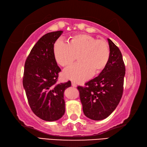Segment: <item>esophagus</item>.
Masks as SVG:
<instances>
[{"instance_id": "obj_1", "label": "esophagus", "mask_w": 147, "mask_h": 147, "mask_svg": "<svg viewBox=\"0 0 147 147\" xmlns=\"http://www.w3.org/2000/svg\"><path fill=\"white\" fill-rule=\"evenodd\" d=\"M71 86H72V87H77V85H76V84H75L74 82H71Z\"/></svg>"}]
</instances>
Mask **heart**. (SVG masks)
Instances as JSON below:
<instances>
[{"label":"heart","mask_w":147,"mask_h":147,"mask_svg":"<svg viewBox=\"0 0 147 147\" xmlns=\"http://www.w3.org/2000/svg\"><path fill=\"white\" fill-rule=\"evenodd\" d=\"M53 55L59 65L66 67L73 63L77 54L81 53L82 62L75 63L64 70L68 79L81 83L90 78L94 71L98 73L107 65L110 58L107 42L96 40L87 34H77L69 42L58 39L53 44Z\"/></svg>","instance_id":"b5f03b06"}]
</instances>
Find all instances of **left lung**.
Segmentation results:
<instances>
[{
  "instance_id": "8db88e82",
  "label": "left lung",
  "mask_w": 147,
  "mask_h": 147,
  "mask_svg": "<svg viewBox=\"0 0 147 147\" xmlns=\"http://www.w3.org/2000/svg\"><path fill=\"white\" fill-rule=\"evenodd\" d=\"M110 58L98 77L78 87L85 115L94 120L106 119L117 108L123 94L125 67L118 47L107 38Z\"/></svg>"
}]
</instances>
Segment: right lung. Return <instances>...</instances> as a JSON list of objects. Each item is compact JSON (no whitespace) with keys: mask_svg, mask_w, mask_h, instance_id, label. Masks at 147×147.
<instances>
[{"mask_svg":"<svg viewBox=\"0 0 147 147\" xmlns=\"http://www.w3.org/2000/svg\"><path fill=\"white\" fill-rule=\"evenodd\" d=\"M63 31L49 32L33 47L24 66L23 86L32 112L40 119L53 121L64 115L63 94L71 82L57 84L61 70L53 55V47Z\"/></svg>","mask_w":147,"mask_h":147,"instance_id":"add662e5","label":"right lung"}]
</instances>
